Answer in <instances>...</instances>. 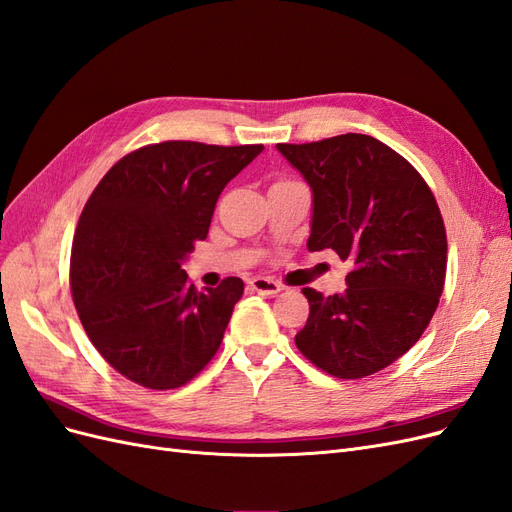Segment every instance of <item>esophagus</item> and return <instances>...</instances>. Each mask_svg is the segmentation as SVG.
<instances>
[{
    "label": "esophagus",
    "mask_w": 512,
    "mask_h": 512,
    "mask_svg": "<svg viewBox=\"0 0 512 512\" xmlns=\"http://www.w3.org/2000/svg\"><path fill=\"white\" fill-rule=\"evenodd\" d=\"M250 288L258 294H277L282 290V284L269 280V277H254V280L250 282Z\"/></svg>",
    "instance_id": "esophagus-1"
}]
</instances>
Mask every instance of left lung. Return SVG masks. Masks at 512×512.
Returning a JSON list of instances; mask_svg holds the SVG:
<instances>
[{"mask_svg": "<svg viewBox=\"0 0 512 512\" xmlns=\"http://www.w3.org/2000/svg\"><path fill=\"white\" fill-rule=\"evenodd\" d=\"M312 190L309 252L350 265L346 290L303 288L309 318L294 337L316 367L363 378L389 367L423 335L446 277V230L416 168L367 134L277 145Z\"/></svg>", "mask_w": 512, "mask_h": 512, "instance_id": "1", "label": "left lung"}]
</instances>
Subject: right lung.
<instances>
[{"instance_id": "1", "label": "right lung", "mask_w": 512, "mask_h": 512, "mask_svg": "<svg viewBox=\"0 0 512 512\" xmlns=\"http://www.w3.org/2000/svg\"><path fill=\"white\" fill-rule=\"evenodd\" d=\"M262 145H147L98 183L74 232L70 284L91 344L121 376L166 391L218 352L239 277L198 292L183 262L205 241L215 203Z\"/></svg>"}]
</instances>
